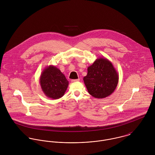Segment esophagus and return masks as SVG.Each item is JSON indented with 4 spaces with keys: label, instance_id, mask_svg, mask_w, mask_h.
Returning a JSON list of instances; mask_svg holds the SVG:
<instances>
[{
    "label": "esophagus",
    "instance_id": "esophagus-1",
    "mask_svg": "<svg viewBox=\"0 0 155 155\" xmlns=\"http://www.w3.org/2000/svg\"><path fill=\"white\" fill-rule=\"evenodd\" d=\"M80 81V79H72L71 81V82H78V81Z\"/></svg>",
    "mask_w": 155,
    "mask_h": 155
}]
</instances>
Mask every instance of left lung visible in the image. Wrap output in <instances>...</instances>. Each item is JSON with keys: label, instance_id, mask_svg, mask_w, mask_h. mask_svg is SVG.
I'll use <instances>...</instances> for the list:
<instances>
[{"label": "left lung", "instance_id": "1", "mask_svg": "<svg viewBox=\"0 0 155 155\" xmlns=\"http://www.w3.org/2000/svg\"><path fill=\"white\" fill-rule=\"evenodd\" d=\"M84 81L90 95L96 98H104L116 88L119 74L109 60L100 57L88 67Z\"/></svg>", "mask_w": 155, "mask_h": 155}]
</instances>
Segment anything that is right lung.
Returning <instances> with one entry per match:
<instances>
[{"label": "right lung", "instance_id": "obj_1", "mask_svg": "<svg viewBox=\"0 0 155 155\" xmlns=\"http://www.w3.org/2000/svg\"><path fill=\"white\" fill-rule=\"evenodd\" d=\"M39 82L45 95L55 100L62 97L68 86V81L64 74L53 65L45 68L41 74Z\"/></svg>", "mask_w": 155, "mask_h": 155}]
</instances>
